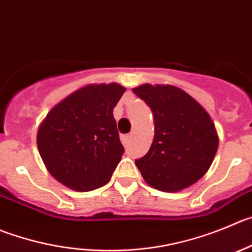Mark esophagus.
<instances>
[{
	"instance_id": "34e87169",
	"label": "esophagus",
	"mask_w": 252,
	"mask_h": 252,
	"mask_svg": "<svg viewBox=\"0 0 252 252\" xmlns=\"http://www.w3.org/2000/svg\"><path fill=\"white\" fill-rule=\"evenodd\" d=\"M121 140H122V143H123L124 145H128L129 142L131 140V135H122Z\"/></svg>"
}]
</instances>
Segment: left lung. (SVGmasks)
I'll return each mask as SVG.
<instances>
[{"mask_svg":"<svg viewBox=\"0 0 252 252\" xmlns=\"http://www.w3.org/2000/svg\"><path fill=\"white\" fill-rule=\"evenodd\" d=\"M133 92L154 117L152 147L135 160L147 184L175 192L196 183L218 152L219 137L210 115L178 87L143 84Z\"/></svg>","mask_w":252,"mask_h":252,"instance_id":"obj_1","label":"left lung"}]
</instances>
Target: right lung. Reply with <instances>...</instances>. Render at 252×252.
<instances>
[{
  "label": "right lung",
  "mask_w": 252,
  "mask_h": 252,
  "mask_svg": "<svg viewBox=\"0 0 252 252\" xmlns=\"http://www.w3.org/2000/svg\"><path fill=\"white\" fill-rule=\"evenodd\" d=\"M126 88L89 84L52 108L37 133V147L53 178L76 191L107 184L122 159L113 109Z\"/></svg>",
  "instance_id": "add662e5"
}]
</instances>
